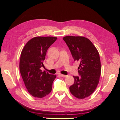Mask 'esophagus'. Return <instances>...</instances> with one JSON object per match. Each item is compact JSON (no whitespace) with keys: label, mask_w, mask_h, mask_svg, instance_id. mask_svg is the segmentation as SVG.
<instances>
[{"label":"esophagus","mask_w":120,"mask_h":120,"mask_svg":"<svg viewBox=\"0 0 120 120\" xmlns=\"http://www.w3.org/2000/svg\"><path fill=\"white\" fill-rule=\"evenodd\" d=\"M60 75V76H61L62 77H66L67 76V75H62V74H59Z\"/></svg>","instance_id":"1"}]
</instances>
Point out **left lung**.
<instances>
[{
	"mask_svg": "<svg viewBox=\"0 0 120 120\" xmlns=\"http://www.w3.org/2000/svg\"><path fill=\"white\" fill-rule=\"evenodd\" d=\"M75 61H78V76L69 87L75 97L83 99L94 92L98 84L101 65L98 52L92 42L82 36H67L63 38Z\"/></svg>",
	"mask_w": 120,
	"mask_h": 120,
	"instance_id": "left-lung-1",
	"label": "left lung"
}]
</instances>
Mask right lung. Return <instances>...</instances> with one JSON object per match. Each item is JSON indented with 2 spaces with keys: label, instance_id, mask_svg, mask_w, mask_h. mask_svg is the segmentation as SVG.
I'll return each instance as SVG.
<instances>
[{
  "label": "right lung",
  "instance_id": "obj_1",
  "mask_svg": "<svg viewBox=\"0 0 120 120\" xmlns=\"http://www.w3.org/2000/svg\"><path fill=\"white\" fill-rule=\"evenodd\" d=\"M57 39L56 37H35L30 40L22 50L19 70L28 93L37 98H42L51 92L56 75H51L44 67L46 51Z\"/></svg>",
  "mask_w": 120,
  "mask_h": 120
}]
</instances>
